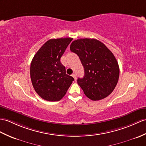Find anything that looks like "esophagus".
Segmentation results:
<instances>
[{
  "label": "esophagus",
  "instance_id": "1",
  "mask_svg": "<svg viewBox=\"0 0 146 146\" xmlns=\"http://www.w3.org/2000/svg\"><path fill=\"white\" fill-rule=\"evenodd\" d=\"M72 76L74 78V80H76V74H72Z\"/></svg>",
  "mask_w": 146,
  "mask_h": 146
}]
</instances>
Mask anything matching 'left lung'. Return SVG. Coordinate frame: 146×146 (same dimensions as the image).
Returning a JSON list of instances; mask_svg holds the SVG:
<instances>
[{"instance_id": "obj_1", "label": "left lung", "mask_w": 146, "mask_h": 146, "mask_svg": "<svg viewBox=\"0 0 146 146\" xmlns=\"http://www.w3.org/2000/svg\"><path fill=\"white\" fill-rule=\"evenodd\" d=\"M70 50L77 54L84 67V75L77 83L84 94L93 101L106 98L113 92L119 76L118 63L104 43L94 38L73 41Z\"/></svg>"}]
</instances>
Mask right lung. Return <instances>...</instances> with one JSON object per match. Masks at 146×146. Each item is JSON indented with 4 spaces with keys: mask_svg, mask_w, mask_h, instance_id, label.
<instances>
[{
    "mask_svg": "<svg viewBox=\"0 0 146 146\" xmlns=\"http://www.w3.org/2000/svg\"><path fill=\"white\" fill-rule=\"evenodd\" d=\"M72 38L50 39L33 56L30 78L34 90L43 100L60 101L65 95L74 78L66 73L60 58Z\"/></svg>",
    "mask_w": 146,
    "mask_h": 146,
    "instance_id": "add662e5",
    "label": "right lung"
}]
</instances>
